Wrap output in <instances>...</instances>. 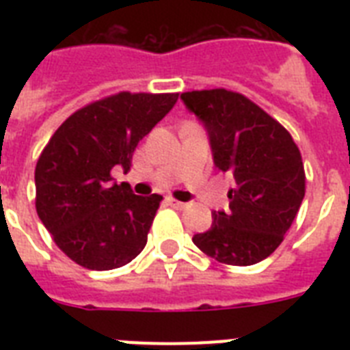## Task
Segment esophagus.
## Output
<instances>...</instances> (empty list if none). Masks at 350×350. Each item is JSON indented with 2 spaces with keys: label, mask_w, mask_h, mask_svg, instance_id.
<instances>
[{
  "label": "esophagus",
  "mask_w": 350,
  "mask_h": 350,
  "mask_svg": "<svg viewBox=\"0 0 350 350\" xmlns=\"http://www.w3.org/2000/svg\"><path fill=\"white\" fill-rule=\"evenodd\" d=\"M167 202H169L170 205H172V207H174V208H185V205H187V203L178 202V200H174V198H169Z\"/></svg>",
  "instance_id": "esophagus-1"
}]
</instances>
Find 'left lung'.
<instances>
[{"instance_id":"8db88e82","label":"left lung","mask_w":350,"mask_h":350,"mask_svg":"<svg viewBox=\"0 0 350 350\" xmlns=\"http://www.w3.org/2000/svg\"><path fill=\"white\" fill-rule=\"evenodd\" d=\"M181 101L207 131L214 165L232 178L229 208L214 211L194 245L227 265H254L283 241L305 196L301 154L260 107L225 89L183 92Z\"/></svg>"}]
</instances>
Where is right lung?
Returning <instances> with one entry per match:
<instances>
[{
  "instance_id": "obj_1",
  "label": "right lung",
  "mask_w": 350,
  "mask_h": 350,
  "mask_svg": "<svg viewBox=\"0 0 350 350\" xmlns=\"http://www.w3.org/2000/svg\"><path fill=\"white\" fill-rule=\"evenodd\" d=\"M178 94H120L94 101L63 121L36 165V211L56 245L78 265L111 271L147 245L159 194L136 196L112 183L131 169L139 139L176 105Z\"/></svg>"
}]
</instances>
